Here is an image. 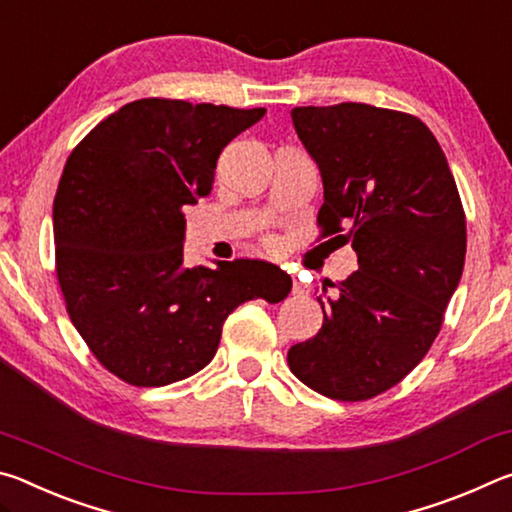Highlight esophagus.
Listing matches in <instances>:
<instances>
[{"label": "esophagus", "instance_id": "1", "mask_svg": "<svg viewBox=\"0 0 512 512\" xmlns=\"http://www.w3.org/2000/svg\"><path fill=\"white\" fill-rule=\"evenodd\" d=\"M291 291H293V296H302V293H305V284L298 282L296 277H293V287H291Z\"/></svg>", "mask_w": 512, "mask_h": 512}]
</instances>
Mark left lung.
<instances>
[{
  "instance_id": "1",
  "label": "left lung",
  "mask_w": 512,
  "mask_h": 512,
  "mask_svg": "<svg viewBox=\"0 0 512 512\" xmlns=\"http://www.w3.org/2000/svg\"><path fill=\"white\" fill-rule=\"evenodd\" d=\"M316 160L320 237L352 241L359 271L327 298L323 327L293 345L311 391L363 402L418 366L443 327L465 264V212L443 149L418 117L368 103L291 110Z\"/></svg>"
}]
</instances>
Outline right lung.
Returning a JSON list of instances; mask_svg holds the SVG:
<instances>
[{
  "mask_svg": "<svg viewBox=\"0 0 512 512\" xmlns=\"http://www.w3.org/2000/svg\"><path fill=\"white\" fill-rule=\"evenodd\" d=\"M264 112L140 99L67 158L54 198L58 284L90 352L126 384L192 377L239 305L289 296L291 277L262 259L183 264V207L210 194L221 151Z\"/></svg>",
  "mask_w": 512,
  "mask_h": 512,
  "instance_id": "obj_1",
  "label": "right lung"
}]
</instances>
